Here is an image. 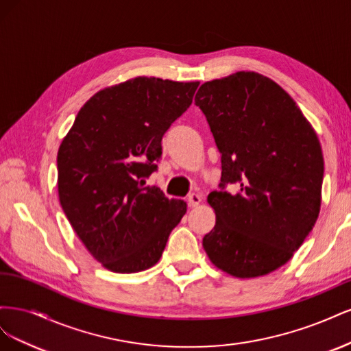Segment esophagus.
Instances as JSON below:
<instances>
[{
    "label": "esophagus",
    "mask_w": 351,
    "mask_h": 351,
    "mask_svg": "<svg viewBox=\"0 0 351 351\" xmlns=\"http://www.w3.org/2000/svg\"><path fill=\"white\" fill-rule=\"evenodd\" d=\"M200 200H202L200 195H197V193H190L189 197H187V204H189V206H196V205L200 204Z\"/></svg>",
    "instance_id": "34e87169"
}]
</instances>
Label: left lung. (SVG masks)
<instances>
[{
	"label": "left lung",
	"mask_w": 351,
	"mask_h": 351,
	"mask_svg": "<svg viewBox=\"0 0 351 351\" xmlns=\"http://www.w3.org/2000/svg\"><path fill=\"white\" fill-rule=\"evenodd\" d=\"M221 154L219 190L208 196L217 222L204 249L237 278L267 275L289 262L321 209L324 156L312 125L274 80L239 71L199 88ZM239 186L232 195L225 187Z\"/></svg>",
	"instance_id": "left-lung-1"
}]
</instances>
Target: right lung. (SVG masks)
<instances>
[{"instance_id":"add662e5","label":"right lung","mask_w":351,"mask_h":351,"mask_svg":"<svg viewBox=\"0 0 351 351\" xmlns=\"http://www.w3.org/2000/svg\"><path fill=\"white\" fill-rule=\"evenodd\" d=\"M199 82L136 77L95 93L64 141L58 196L73 230L105 268L132 274L162 256L187 210L145 180L158 169L161 141L193 101Z\"/></svg>"}]
</instances>
